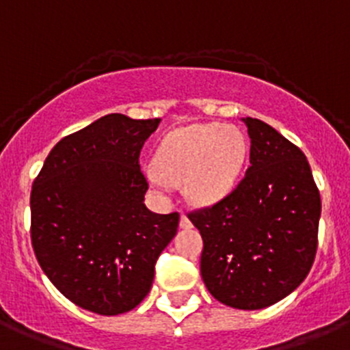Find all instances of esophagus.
I'll list each match as a JSON object with an SVG mask.
<instances>
[{
  "label": "esophagus",
  "instance_id": "1",
  "mask_svg": "<svg viewBox=\"0 0 350 350\" xmlns=\"http://www.w3.org/2000/svg\"><path fill=\"white\" fill-rule=\"evenodd\" d=\"M179 226H181L183 230H190V228H191L190 217H188V215H185V214H181V219H179Z\"/></svg>",
  "mask_w": 350,
  "mask_h": 350
}]
</instances>
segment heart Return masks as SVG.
Returning a JSON list of instances; mask_svg holds the SVG:
<instances>
[{"mask_svg": "<svg viewBox=\"0 0 350 350\" xmlns=\"http://www.w3.org/2000/svg\"><path fill=\"white\" fill-rule=\"evenodd\" d=\"M247 152L249 143L237 126L204 122L178 127L160 142L146 178L160 190L183 183L186 198L207 207L233 191Z\"/></svg>", "mask_w": 350, "mask_h": 350, "instance_id": "b5f03b06", "label": "heart"}]
</instances>
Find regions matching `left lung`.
I'll use <instances>...</instances> for the list:
<instances>
[{
  "mask_svg": "<svg viewBox=\"0 0 350 350\" xmlns=\"http://www.w3.org/2000/svg\"><path fill=\"white\" fill-rule=\"evenodd\" d=\"M241 120L250 138L245 178L188 217L204 240L200 273L212 297L256 311L290 295L311 271L321 198L302 150L262 120Z\"/></svg>",
  "mask_w": 350,
  "mask_h": 350,
  "instance_id": "1",
  "label": "left lung"
}]
</instances>
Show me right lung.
Returning a JSON list of instances; mask_svg holds the SVG:
<instances>
[{
	"instance_id": "1",
	"label": "right lung",
	"mask_w": 350,
	"mask_h": 350,
	"mask_svg": "<svg viewBox=\"0 0 350 350\" xmlns=\"http://www.w3.org/2000/svg\"><path fill=\"white\" fill-rule=\"evenodd\" d=\"M160 119L109 113L60 139L31 191V240L50 282L101 316L135 309L155 262L178 233L179 214L145 205L139 152Z\"/></svg>"
}]
</instances>
